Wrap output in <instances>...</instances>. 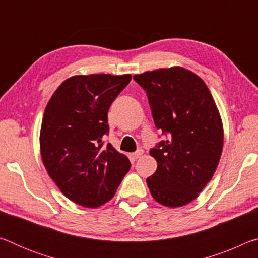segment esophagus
I'll use <instances>...</instances> for the list:
<instances>
[{"instance_id": "obj_1", "label": "esophagus", "mask_w": 258, "mask_h": 258, "mask_svg": "<svg viewBox=\"0 0 258 258\" xmlns=\"http://www.w3.org/2000/svg\"><path fill=\"white\" fill-rule=\"evenodd\" d=\"M142 155H143V150L139 149L137 152H133V154H131L130 157H131V159H132V160H135V159L140 158V157H141Z\"/></svg>"}]
</instances>
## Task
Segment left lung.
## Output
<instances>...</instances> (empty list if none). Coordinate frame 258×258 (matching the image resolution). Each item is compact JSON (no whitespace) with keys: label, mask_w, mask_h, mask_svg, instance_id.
I'll return each mask as SVG.
<instances>
[{"label":"left lung","mask_w":258,"mask_h":258,"mask_svg":"<svg viewBox=\"0 0 258 258\" xmlns=\"http://www.w3.org/2000/svg\"><path fill=\"white\" fill-rule=\"evenodd\" d=\"M133 80L146 91L155 126L167 137L150 150L158 166L148 187L164 206H184L212 180L221 158L223 126L215 101L202 78L181 67Z\"/></svg>","instance_id":"left-lung-1"}]
</instances>
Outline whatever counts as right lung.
<instances>
[{"label":"right lung","instance_id":"obj_1","mask_svg":"<svg viewBox=\"0 0 258 258\" xmlns=\"http://www.w3.org/2000/svg\"><path fill=\"white\" fill-rule=\"evenodd\" d=\"M131 75H78L64 81L43 115L42 160L60 191L84 207H99L116 194L131 168L128 158L110 143L108 110Z\"/></svg>","mask_w":258,"mask_h":258}]
</instances>
